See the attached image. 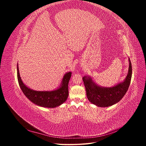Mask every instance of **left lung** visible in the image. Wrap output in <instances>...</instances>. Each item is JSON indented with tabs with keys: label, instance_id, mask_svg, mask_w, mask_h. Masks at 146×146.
<instances>
[{
	"label": "left lung",
	"instance_id": "left-lung-1",
	"mask_svg": "<svg viewBox=\"0 0 146 146\" xmlns=\"http://www.w3.org/2000/svg\"><path fill=\"white\" fill-rule=\"evenodd\" d=\"M129 61V72L124 81L113 87H101L92 81L90 77H83L87 98L90 102L100 107H107L117 103L122 99L129 89L131 78V63L130 59Z\"/></svg>",
	"mask_w": 146,
	"mask_h": 146
}]
</instances>
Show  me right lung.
Segmentation results:
<instances>
[{
    "mask_svg": "<svg viewBox=\"0 0 146 146\" xmlns=\"http://www.w3.org/2000/svg\"><path fill=\"white\" fill-rule=\"evenodd\" d=\"M17 66V80L19 86L24 95L32 102L42 107L55 108L63 104L67 100L69 95L68 83L72 72H69L64 74L61 85L58 89L51 91H38L26 86L21 80L18 64Z\"/></svg>",
    "mask_w": 146,
    "mask_h": 146,
    "instance_id": "obj_1",
    "label": "right lung"
}]
</instances>
